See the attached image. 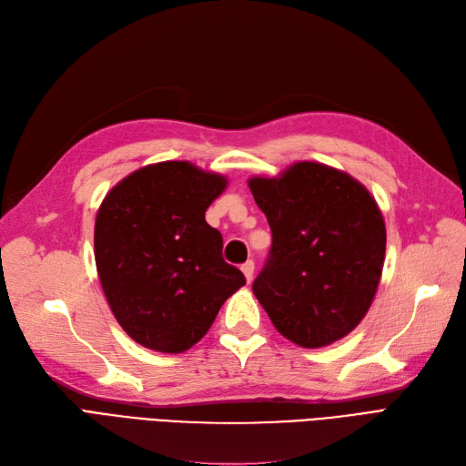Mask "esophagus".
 Returning <instances> with one entry per match:
<instances>
[{"label":"esophagus","instance_id":"obj_1","mask_svg":"<svg viewBox=\"0 0 466 466\" xmlns=\"http://www.w3.org/2000/svg\"><path fill=\"white\" fill-rule=\"evenodd\" d=\"M242 272H244L246 280H248V282H251V280H253V272H255V263H253V261L244 263V265H242Z\"/></svg>","mask_w":466,"mask_h":466}]
</instances>
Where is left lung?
Masks as SVG:
<instances>
[{
    "instance_id": "obj_1",
    "label": "left lung",
    "mask_w": 466,
    "mask_h": 466,
    "mask_svg": "<svg viewBox=\"0 0 466 466\" xmlns=\"http://www.w3.org/2000/svg\"><path fill=\"white\" fill-rule=\"evenodd\" d=\"M248 186L272 230L253 294L274 329L307 350L348 336L382 277L386 224L376 199L348 172L317 161L251 177Z\"/></svg>"
}]
</instances>
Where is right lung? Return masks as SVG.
<instances>
[{
    "label": "right lung",
    "instance_id": "1",
    "mask_svg": "<svg viewBox=\"0 0 466 466\" xmlns=\"http://www.w3.org/2000/svg\"><path fill=\"white\" fill-rule=\"evenodd\" d=\"M227 186L218 172L163 161L130 172L103 198L94 228L97 277L116 322L140 346L159 353L196 346L246 284L205 220Z\"/></svg>",
    "mask_w": 466,
    "mask_h": 466
}]
</instances>
